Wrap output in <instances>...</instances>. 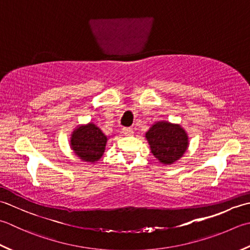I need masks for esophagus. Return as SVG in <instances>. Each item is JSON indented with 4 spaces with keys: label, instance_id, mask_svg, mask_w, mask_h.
<instances>
[{
    "label": "esophagus",
    "instance_id": "obj_1",
    "mask_svg": "<svg viewBox=\"0 0 250 250\" xmlns=\"http://www.w3.org/2000/svg\"><path fill=\"white\" fill-rule=\"evenodd\" d=\"M122 132H124L125 135H128V136L133 135V133H134V131L132 128H124L122 129Z\"/></svg>",
    "mask_w": 250,
    "mask_h": 250
}]
</instances>
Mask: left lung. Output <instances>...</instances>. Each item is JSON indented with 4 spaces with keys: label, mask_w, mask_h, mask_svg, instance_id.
Segmentation results:
<instances>
[{
    "label": "left lung",
    "mask_w": 250,
    "mask_h": 250,
    "mask_svg": "<svg viewBox=\"0 0 250 250\" xmlns=\"http://www.w3.org/2000/svg\"><path fill=\"white\" fill-rule=\"evenodd\" d=\"M146 139L151 153L161 164L171 165L182 157L188 147L187 132L179 125L159 121L147 131Z\"/></svg>",
    "instance_id": "left-lung-1"
}]
</instances>
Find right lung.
Returning a JSON list of instances; mask_svg holds the SVG:
<instances>
[{"mask_svg":"<svg viewBox=\"0 0 250 250\" xmlns=\"http://www.w3.org/2000/svg\"><path fill=\"white\" fill-rule=\"evenodd\" d=\"M107 136L94 124L81 125L73 131L70 145L75 154L83 161L95 163L105 151Z\"/></svg>","mask_w":250,"mask_h":250,"instance_id":"add662e5","label":"right lung"}]
</instances>
